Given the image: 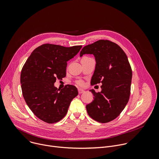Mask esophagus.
<instances>
[{"label": "esophagus", "mask_w": 159, "mask_h": 159, "mask_svg": "<svg viewBox=\"0 0 159 159\" xmlns=\"http://www.w3.org/2000/svg\"><path fill=\"white\" fill-rule=\"evenodd\" d=\"M78 92H79V94H82V93H83L85 92V90H83V89H82L79 88V89H78Z\"/></svg>", "instance_id": "obj_1"}]
</instances>
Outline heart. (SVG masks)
<instances>
[{
  "mask_svg": "<svg viewBox=\"0 0 159 159\" xmlns=\"http://www.w3.org/2000/svg\"><path fill=\"white\" fill-rule=\"evenodd\" d=\"M76 82H77V84L78 85H80V86L83 85V84H84V82H83L82 80H77Z\"/></svg>",
  "mask_w": 159,
  "mask_h": 159,
  "instance_id": "obj_1",
  "label": "heart"
}]
</instances>
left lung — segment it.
<instances>
[{
  "label": "left lung",
  "instance_id": "8db88e82",
  "mask_svg": "<svg viewBox=\"0 0 159 159\" xmlns=\"http://www.w3.org/2000/svg\"><path fill=\"white\" fill-rule=\"evenodd\" d=\"M93 54L96 61L92 85L102 83L101 91L86 106L88 115L99 123L116 118L127 104L131 89L132 70L128 57L121 48L109 40L101 39L85 46L80 53Z\"/></svg>",
  "mask_w": 159,
  "mask_h": 159
}]
</instances>
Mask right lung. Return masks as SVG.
Returning a JSON list of instances; mask_svg holds the SVG:
<instances>
[{"label": "right lung", "mask_w": 159, "mask_h": 159, "mask_svg": "<svg viewBox=\"0 0 159 159\" xmlns=\"http://www.w3.org/2000/svg\"><path fill=\"white\" fill-rule=\"evenodd\" d=\"M82 46L65 47L44 44L36 48L22 67L20 84L24 99L34 115L41 120L54 123L66 114L72 99L78 95L76 87L66 85L61 90L56 80L66 76L67 61Z\"/></svg>", "instance_id": "1"}]
</instances>
